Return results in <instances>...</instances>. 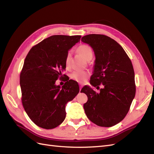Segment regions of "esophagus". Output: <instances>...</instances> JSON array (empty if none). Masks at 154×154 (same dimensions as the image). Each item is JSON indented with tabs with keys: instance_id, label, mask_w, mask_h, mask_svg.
Instances as JSON below:
<instances>
[{
	"instance_id": "1",
	"label": "esophagus",
	"mask_w": 154,
	"mask_h": 154,
	"mask_svg": "<svg viewBox=\"0 0 154 154\" xmlns=\"http://www.w3.org/2000/svg\"><path fill=\"white\" fill-rule=\"evenodd\" d=\"M82 87H83V85H82V84H80V91H81V89H82Z\"/></svg>"
}]
</instances>
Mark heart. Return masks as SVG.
<instances>
[{"instance_id": "obj_1", "label": "heart", "mask_w": 154, "mask_h": 154, "mask_svg": "<svg viewBox=\"0 0 154 154\" xmlns=\"http://www.w3.org/2000/svg\"><path fill=\"white\" fill-rule=\"evenodd\" d=\"M77 51L80 53L83 58L85 59L87 61H89L92 58V50L88 45H82L79 46L77 49ZM71 52H68L66 54V59H65V63L66 66L68 67L70 63V60H71ZM89 76V73L87 71H75L71 73V78L72 80H75L78 82L83 83L84 82L87 78Z\"/></svg>"}]
</instances>
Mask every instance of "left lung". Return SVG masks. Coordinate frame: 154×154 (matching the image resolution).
Segmentation results:
<instances>
[{"instance_id": "left-lung-1", "label": "left lung", "mask_w": 154, "mask_h": 154, "mask_svg": "<svg viewBox=\"0 0 154 154\" xmlns=\"http://www.w3.org/2000/svg\"><path fill=\"white\" fill-rule=\"evenodd\" d=\"M89 45L96 60L89 86L81 90L87 96L83 105L85 114L92 123L110 127L125 118L136 94L134 71L131 60L117 42L103 35L91 34L82 37Z\"/></svg>"}]
</instances>
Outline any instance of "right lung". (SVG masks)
Returning a JSON list of instances; mask_svg holds the SVG:
<instances>
[{"label":"right lung","mask_w":154,"mask_h":154,"mask_svg":"<svg viewBox=\"0 0 154 154\" xmlns=\"http://www.w3.org/2000/svg\"><path fill=\"white\" fill-rule=\"evenodd\" d=\"M80 38V35L51 36L26 56L20 76L22 102L32 122L41 128L52 129L61 124L67 103L80 91L74 80H68L62 87L55 83L66 67L68 51Z\"/></svg>","instance_id":"right-lung-1"}]
</instances>
